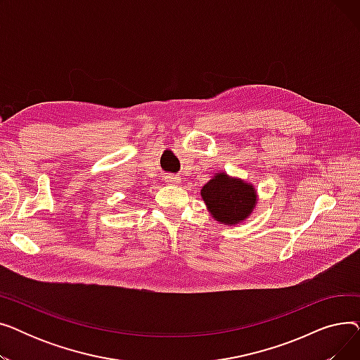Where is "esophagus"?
Returning <instances> with one entry per match:
<instances>
[{"instance_id":"1","label":"esophagus","mask_w":360,"mask_h":360,"mask_svg":"<svg viewBox=\"0 0 360 360\" xmlns=\"http://www.w3.org/2000/svg\"><path fill=\"white\" fill-rule=\"evenodd\" d=\"M165 179H166V182H169V184H178V182H179V178L175 176V175H167Z\"/></svg>"}]
</instances>
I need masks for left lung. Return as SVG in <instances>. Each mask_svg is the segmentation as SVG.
I'll use <instances>...</instances> for the list:
<instances>
[{
  "mask_svg": "<svg viewBox=\"0 0 360 360\" xmlns=\"http://www.w3.org/2000/svg\"><path fill=\"white\" fill-rule=\"evenodd\" d=\"M201 197L217 221L229 224L242 221L252 212L257 201L252 185L224 174L207 182L201 190Z\"/></svg>",
  "mask_w": 360,
  "mask_h": 360,
  "instance_id": "1",
  "label": "left lung"
}]
</instances>
